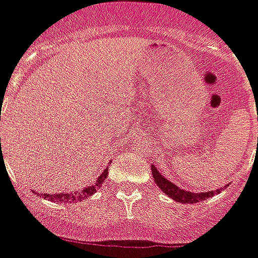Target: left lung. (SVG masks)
Instances as JSON below:
<instances>
[{"mask_svg":"<svg viewBox=\"0 0 258 258\" xmlns=\"http://www.w3.org/2000/svg\"><path fill=\"white\" fill-rule=\"evenodd\" d=\"M152 175H153L155 183L160 187L165 195H168L171 199L180 202V203H198V202L206 201L207 198H211L214 194L222 191V188H218L217 191H209V192H189L183 188H179V185L173 184L172 181L165 179L153 165H152Z\"/></svg>","mask_w":258,"mask_h":258,"instance_id":"1","label":"left lung"}]
</instances>
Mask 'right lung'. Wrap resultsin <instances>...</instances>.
I'll return each mask as SVG.
<instances>
[{"mask_svg": "<svg viewBox=\"0 0 258 258\" xmlns=\"http://www.w3.org/2000/svg\"><path fill=\"white\" fill-rule=\"evenodd\" d=\"M1 141V139H0ZM107 171L109 168H106L103 172L101 173V176L98 177L97 181L94 183L93 185H89V187H86L82 191H78V192H61V194H41L37 192V195H41V198H47L49 201L52 202H57V203H73V202H79V201H85L86 198L91 197L94 194V191H97L98 187L105 181L107 176Z\"/></svg>", "mask_w": 258, "mask_h": 258, "instance_id": "add662e5", "label": "right lung"}]
</instances>
